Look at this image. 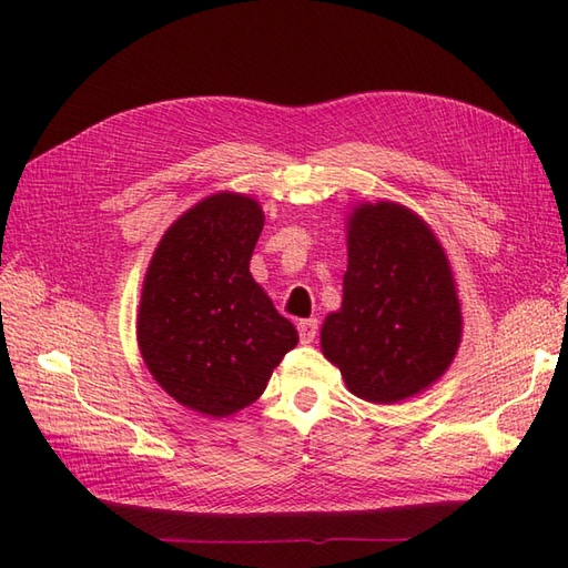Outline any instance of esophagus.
<instances>
[{
  "instance_id": "34e87169",
  "label": "esophagus",
  "mask_w": 568,
  "mask_h": 568,
  "mask_svg": "<svg viewBox=\"0 0 568 568\" xmlns=\"http://www.w3.org/2000/svg\"><path fill=\"white\" fill-rule=\"evenodd\" d=\"M317 329H320V322L317 320H301L298 322V336H301V343H313L315 336H317Z\"/></svg>"
}]
</instances>
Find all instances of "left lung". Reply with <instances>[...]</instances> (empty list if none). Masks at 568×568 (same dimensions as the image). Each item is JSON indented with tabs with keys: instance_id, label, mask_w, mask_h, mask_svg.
<instances>
[{
	"instance_id": "8db88e82",
	"label": "left lung",
	"mask_w": 568,
	"mask_h": 568,
	"mask_svg": "<svg viewBox=\"0 0 568 568\" xmlns=\"http://www.w3.org/2000/svg\"><path fill=\"white\" fill-rule=\"evenodd\" d=\"M459 338L455 277L432 227L405 205L359 203L341 311L320 334L348 390L379 405L412 398L450 367Z\"/></svg>"
}]
</instances>
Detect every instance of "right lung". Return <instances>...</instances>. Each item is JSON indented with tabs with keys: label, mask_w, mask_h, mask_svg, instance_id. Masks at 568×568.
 I'll return each instance as SVG.
<instances>
[{
	"label": "right lung",
	"mask_w": 568,
	"mask_h": 568,
	"mask_svg": "<svg viewBox=\"0 0 568 568\" xmlns=\"http://www.w3.org/2000/svg\"><path fill=\"white\" fill-rule=\"evenodd\" d=\"M263 225L251 196L213 194L170 225L146 270L142 357L168 395L201 415L227 417L255 403L298 343L248 272Z\"/></svg>",
	"instance_id": "obj_1"
}]
</instances>
